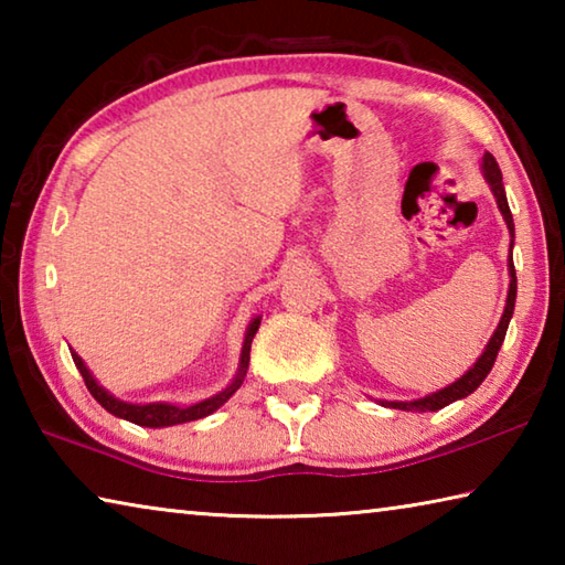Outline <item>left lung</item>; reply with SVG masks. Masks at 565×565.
<instances>
[{
    "mask_svg": "<svg viewBox=\"0 0 565 565\" xmlns=\"http://www.w3.org/2000/svg\"><path fill=\"white\" fill-rule=\"evenodd\" d=\"M481 169H483V177L489 181V186L495 196V204H499L501 214L505 218V226H509L511 232V248H513V216H511V209L509 202H505V189H503V177H501V169L495 164V159L491 154H483L481 161ZM509 274H511V284H509V299H505V309H503V317L499 321V327H495L493 337L489 341V347L483 349L481 356L473 363L471 369L466 371V374L454 381L451 386H446L441 391H436V394H428L424 398H416V401H381V406H388V408H401V411H438L448 404H454L458 398H466L468 394H473V391L483 384V379L489 376V371L493 369V361L499 356V349L505 339V331H509V321L513 317V306H515V269H513V259H509Z\"/></svg>",
    "mask_w": 565,
    "mask_h": 565,
    "instance_id": "1",
    "label": "left lung"
}]
</instances>
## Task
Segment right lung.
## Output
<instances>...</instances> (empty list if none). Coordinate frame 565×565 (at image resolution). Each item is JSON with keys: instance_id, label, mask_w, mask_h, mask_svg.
Listing matches in <instances>:
<instances>
[{"instance_id": "add662e5", "label": "right lung", "mask_w": 565, "mask_h": 565, "mask_svg": "<svg viewBox=\"0 0 565 565\" xmlns=\"http://www.w3.org/2000/svg\"><path fill=\"white\" fill-rule=\"evenodd\" d=\"M259 323L262 319L256 317L252 323H248L246 329V337H244V347H242V361H238V371H236V379L228 384L222 394H216L206 401H199L194 406H174V404H127V401H119L117 396H111L107 388L97 384V379L89 374L87 363H84L76 353H72V359L76 363V369H79V374L84 379V384H87L89 394L99 401V404L109 411V414L119 416L124 420H131V424L137 426H147V428H164V426H177V424H186V420H196V418H204L209 414H214L218 406H224L228 398L236 394V388L244 384V376H246V369H248V351H252V341L256 337V331H259Z\"/></svg>"}]
</instances>
